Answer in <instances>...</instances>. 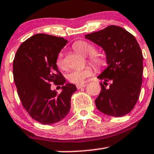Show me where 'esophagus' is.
I'll use <instances>...</instances> for the list:
<instances>
[{
  "label": "esophagus",
  "instance_id": "34e87169",
  "mask_svg": "<svg viewBox=\"0 0 154 154\" xmlns=\"http://www.w3.org/2000/svg\"><path fill=\"white\" fill-rule=\"evenodd\" d=\"M86 87L85 84H79L76 85V87H77L78 90H79V89L82 88V87Z\"/></svg>",
  "mask_w": 154,
  "mask_h": 154
}]
</instances>
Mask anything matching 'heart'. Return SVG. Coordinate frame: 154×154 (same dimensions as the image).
I'll return each instance as SVG.
<instances>
[{"label": "heart", "mask_w": 154, "mask_h": 154, "mask_svg": "<svg viewBox=\"0 0 154 154\" xmlns=\"http://www.w3.org/2000/svg\"><path fill=\"white\" fill-rule=\"evenodd\" d=\"M73 49L83 56H88L89 59L97 68L101 69L105 67L107 64L106 57L103 54L95 52V48L92 45L84 40H79L75 42L72 45ZM56 64L57 67L62 70H65L66 64L64 62L62 54H59L56 60ZM93 71L90 66L84 67V68H78L70 71L67 75V79L70 83L81 84L83 83L87 77L90 76Z\"/></svg>", "instance_id": "heart-1"}]
</instances>
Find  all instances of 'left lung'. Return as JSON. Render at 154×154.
<instances>
[{"label": "left lung", "instance_id": "1", "mask_svg": "<svg viewBox=\"0 0 154 154\" xmlns=\"http://www.w3.org/2000/svg\"><path fill=\"white\" fill-rule=\"evenodd\" d=\"M85 38L103 48L109 64L97 76L104 82L95 100L97 109L109 116L127 115L136 105L143 83V57L136 38L117 26L86 34Z\"/></svg>", "mask_w": 154, "mask_h": 154}]
</instances>
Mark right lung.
Returning <instances> with one entry per match:
<instances>
[{
	"mask_svg": "<svg viewBox=\"0 0 154 154\" xmlns=\"http://www.w3.org/2000/svg\"><path fill=\"white\" fill-rule=\"evenodd\" d=\"M67 40L62 37L37 34L23 42L13 62V76L23 106L34 120L49 125L60 121L70 112V99L77 90L65 83L56 60ZM54 83L63 91L51 90Z\"/></svg>",
	"mask_w": 154,
	"mask_h": 154,
	"instance_id": "add662e5",
	"label": "right lung"
}]
</instances>
